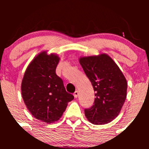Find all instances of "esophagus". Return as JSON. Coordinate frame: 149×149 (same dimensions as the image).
Here are the masks:
<instances>
[{"label": "esophagus", "mask_w": 149, "mask_h": 149, "mask_svg": "<svg viewBox=\"0 0 149 149\" xmlns=\"http://www.w3.org/2000/svg\"><path fill=\"white\" fill-rule=\"evenodd\" d=\"M73 96H74L75 98H77L78 96H79V91H76L74 93H73Z\"/></svg>", "instance_id": "34e87169"}]
</instances>
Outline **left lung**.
Here are the masks:
<instances>
[{"label":"left lung","mask_w":149,"mask_h":149,"mask_svg":"<svg viewBox=\"0 0 149 149\" xmlns=\"http://www.w3.org/2000/svg\"><path fill=\"white\" fill-rule=\"evenodd\" d=\"M79 63L95 92L94 105L84 110L86 118L94 125L110 123L118 116L125 101V77L106 53L81 57Z\"/></svg>","instance_id":"obj_1"}]
</instances>
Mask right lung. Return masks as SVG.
<instances>
[{
	"mask_svg": "<svg viewBox=\"0 0 149 149\" xmlns=\"http://www.w3.org/2000/svg\"><path fill=\"white\" fill-rule=\"evenodd\" d=\"M59 61L57 54L42 51L29 64L21 86L28 110L36 119L47 124L58 121L68 103L74 99L66 92L63 80L55 73Z\"/></svg>",
	"mask_w": 149,
	"mask_h": 149,
	"instance_id": "right-lung-1",
	"label": "right lung"
}]
</instances>
